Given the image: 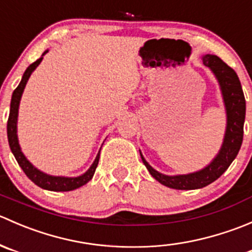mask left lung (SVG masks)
<instances>
[{"label": "left lung", "instance_id": "8db88e82", "mask_svg": "<svg viewBox=\"0 0 252 252\" xmlns=\"http://www.w3.org/2000/svg\"><path fill=\"white\" fill-rule=\"evenodd\" d=\"M206 67L211 68L215 75L220 81L222 89L223 98H224L225 110H227V131H225L224 142L212 163L208 164L202 171L196 173H190L185 175H164L155 171L141 156L142 162L149 169L150 174L166 187L178 190H191L200 189L206 185L211 184L220 177L240 150L244 135V121H245V97H244L243 89L240 80L227 63L223 62L220 57L215 55H206L202 58Z\"/></svg>", "mask_w": 252, "mask_h": 252}]
</instances>
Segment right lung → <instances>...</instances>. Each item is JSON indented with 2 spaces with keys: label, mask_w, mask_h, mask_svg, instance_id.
<instances>
[{
  "label": "right lung",
  "mask_w": 252,
  "mask_h": 252,
  "mask_svg": "<svg viewBox=\"0 0 252 252\" xmlns=\"http://www.w3.org/2000/svg\"><path fill=\"white\" fill-rule=\"evenodd\" d=\"M47 51H45L44 55ZM42 55V56H44ZM42 61V57L39 58L37 61H35L34 63L29 65L25 70L24 75H23L22 81L19 83V85L17 86L16 90L13 91V95H12L11 100V110H9V117L8 122H7V136H8V142L9 147H11L12 152H13L14 157H16L18 164L22 167V169L24 171V173L27 174V177L32 180V183L37 185V187L42 188V189L51 190V191H70V190H74L77 188L83 187L84 184L91 180L94 173L96 171V167L98 164V158H100V154L96 157L95 162L93 163V166L89 168V171L86 173L77 178H65V177H52V175H47L42 172H40L39 169L35 168L27 158L23 155V152L20 151L19 144H18L17 139V117H18V107H19V101L22 97L23 90H24L25 85H27V81L29 79L30 74L34 72L35 68L40 64V62Z\"/></svg>",
  "instance_id": "add662e5"
}]
</instances>
